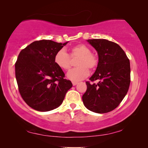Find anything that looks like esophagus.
I'll list each match as a JSON object with an SVG mask.
<instances>
[{"instance_id":"obj_1","label":"esophagus","mask_w":148,"mask_h":148,"mask_svg":"<svg viewBox=\"0 0 148 148\" xmlns=\"http://www.w3.org/2000/svg\"><path fill=\"white\" fill-rule=\"evenodd\" d=\"M72 84H73V86H76V85L78 83H77V82H72Z\"/></svg>"}]
</instances>
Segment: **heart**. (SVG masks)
Wrapping results in <instances>:
<instances>
[{
  "label": "heart",
  "instance_id": "1",
  "mask_svg": "<svg viewBox=\"0 0 148 148\" xmlns=\"http://www.w3.org/2000/svg\"><path fill=\"white\" fill-rule=\"evenodd\" d=\"M91 52L90 48L85 44H78L72 47L69 50V55L63 49H61L54 55V63L61 69L67 71L71 67L70 57H79L76 64L78 67L69 71L66 75L69 79L73 82H79L89 75L90 71L88 68L94 69L98 65V58Z\"/></svg>",
  "mask_w": 148,
  "mask_h": 148
}]
</instances>
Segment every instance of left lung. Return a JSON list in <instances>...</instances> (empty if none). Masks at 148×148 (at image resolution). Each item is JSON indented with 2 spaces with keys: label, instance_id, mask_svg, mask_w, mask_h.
<instances>
[{
  "label": "left lung",
  "instance_id": "left-lung-1",
  "mask_svg": "<svg viewBox=\"0 0 148 148\" xmlns=\"http://www.w3.org/2000/svg\"><path fill=\"white\" fill-rule=\"evenodd\" d=\"M98 52V63L83 95L84 106L96 113H106L116 108L126 96L130 85V62L121 46L105 39L88 40Z\"/></svg>",
  "mask_w": 148,
  "mask_h": 148
}]
</instances>
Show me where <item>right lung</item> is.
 Listing matches in <instances>:
<instances>
[{"instance_id": "right-lung-1", "label": "right lung", "mask_w": 148, "mask_h": 148, "mask_svg": "<svg viewBox=\"0 0 148 148\" xmlns=\"http://www.w3.org/2000/svg\"><path fill=\"white\" fill-rule=\"evenodd\" d=\"M68 42L39 40L20 52L15 66L16 79L22 98L34 110L47 112L58 108L72 88L54 61L55 54Z\"/></svg>"}]
</instances>
